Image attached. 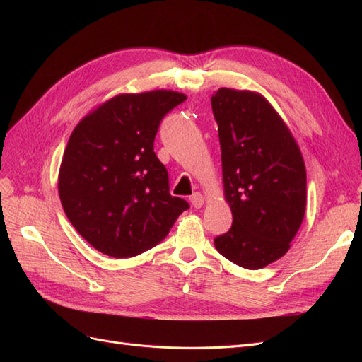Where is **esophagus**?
I'll list each match as a JSON object with an SVG mask.
<instances>
[{
	"label": "esophagus",
	"instance_id": "esophagus-1",
	"mask_svg": "<svg viewBox=\"0 0 362 362\" xmlns=\"http://www.w3.org/2000/svg\"><path fill=\"white\" fill-rule=\"evenodd\" d=\"M190 202H192V205H193L194 208H201V206L204 205V202H205L204 194H201L199 192L193 193V194L190 196Z\"/></svg>",
	"mask_w": 362,
	"mask_h": 362
}]
</instances>
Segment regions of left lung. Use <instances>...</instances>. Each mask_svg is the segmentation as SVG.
Segmentation results:
<instances>
[{"label":"left lung","instance_id":"left-lung-1","mask_svg":"<svg viewBox=\"0 0 362 362\" xmlns=\"http://www.w3.org/2000/svg\"><path fill=\"white\" fill-rule=\"evenodd\" d=\"M233 226L217 252L249 270L287 254L306 206V170L291 131L264 96L222 87L211 96Z\"/></svg>","mask_w":362,"mask_h":362}]
</instances>
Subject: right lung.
I'll list each match as a JSON object with an SVG mask.
<instances>
[{
	"mask_svg": "<svg viewBox=\"0 0 362 362\" xmlns=\"http://www.w3.org/2000/svg\"><path fill=\"white\" fill-rule=\"evenodd\" d=\"M187 100L173 90L122 93L80 120L60 164L69 222L96 250L129 258L158 245L189 204L169 193L154 152L161 119Z\"/></svg>",
	"mask_w": 362,
	"mask_h": 362,
	"instance_id": "right-lung-1",
	"label": "right lung"
}]
</instances>
